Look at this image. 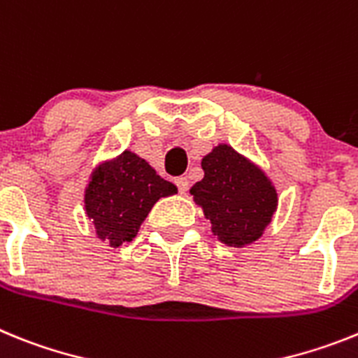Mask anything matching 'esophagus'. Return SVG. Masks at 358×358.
I'll return each instance as SVG.
<instances>
[{"instance_id": "esophagus-1", "label": "esophagus", "mask_w": 358, "mask_h": 358, "mask_svg": "<svg viewBox=\"0 0 358 358\" xmlns=\"http://www.w3.org/2000/svg\"><path fill=\"white\" fill-rule=\"evenodd\" d=\"M176 187H178L180 194H185V192L189 191V180L185 178V176H180V178H176Z\"/></svg>"}]
</instances>
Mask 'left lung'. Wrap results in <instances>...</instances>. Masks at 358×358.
Returning a JSON list of instances; mask_svg holds the SVG:
<instances>
[{"instance_id":"8db88e82","label":"left lung","mask_w":358,"mask_h":358,"mask_svg":"<svg viewBox=\"0 0 358 358\" xmlns=\"http://www.w3.org/2000/svg\"><path fill=\"white\" fill-rule=\"evenodd\" d=\"M201 169L203 178L191 194L217 241L234 248L257 241L278 210V191L268 175L229 144L214 145L201 158Z\"/></svg>"}]
</instances>
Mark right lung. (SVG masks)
Masks as SVG:
<instances>
[{
	"instance_id": "obj_1",
	"label": "right lung",
	"mask_w": 358,
	"mask_h": 358,
	"mask_svg": "<svg viewBox=\"0 0 358 358\" xmlns=\"http://www.w3.org/2000/svg\"><path fill=\"white\" fill-rule=\"evenodd\" d=\"M175 183L157 175L131 149L101 162L85 189V210L95 236L111 248L131 241L160 198L176 194Z\"/></svg>"
}]
</instances>
